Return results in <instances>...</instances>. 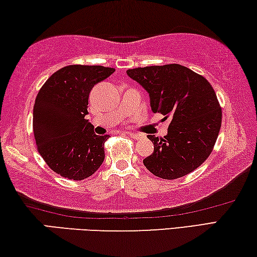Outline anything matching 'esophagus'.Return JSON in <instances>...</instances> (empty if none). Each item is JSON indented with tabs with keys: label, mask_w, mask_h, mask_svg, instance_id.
<instances>
[{
	"label": "esophagus",
	"mask_w": 257,
	"mask_h": 257,
	"mask_svg": "<svg viewBox=\"0 0 257 257\" xmlns=\"http://www.w3.org/2000/svg\"><path fill=\"white\" fill-rule=\"evenodd\" d=\"M127 136L133 138V139H136V140H139V139L141 138L140 134H134V133H127Z\"/></svg>",
	"instance_id": "34e87169"
}]
</instances>
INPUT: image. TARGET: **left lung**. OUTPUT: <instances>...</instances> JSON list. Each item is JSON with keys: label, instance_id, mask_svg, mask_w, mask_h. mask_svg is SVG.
<instances>
[{"label": "left lung", "instance_id": "1", "mask_svg": "<svg viewBox=\"0 0 257 257\" xmlns=\"http://www.w3.org/2000/svg\"><path fill=\"white\" fill-rule=\"evenodd\" d=\"M150 96L153 111L171 117L167 136H148L154 153L144 159L154 175L175 180L198 168L213 151L222 124L215 91L201 75L178 64L128 69Z\"/></svg>", "mask_w": 257, "mask_h": 257}]
</instances>
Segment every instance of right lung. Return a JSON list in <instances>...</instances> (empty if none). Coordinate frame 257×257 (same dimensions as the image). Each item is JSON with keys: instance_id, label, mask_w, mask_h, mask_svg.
<instances>
[{"instance_id": "add662e5", "label": "right lung", "mask_w": 257, "mask_h": 257, "mask_svg": "<svg viewBox=\"0 0 257 257\" xmlns=\"http://www.w3.org/2000/svg\"><path fill=\"white\" fill-rule=\"evenodd\" d=\"M113 71L103 66H66L46 79L37 93L34 137L42 158L57 174L84 180L102 164L109 136H96L85 116L92 87Z\"/></svg>"}]
</instances>
